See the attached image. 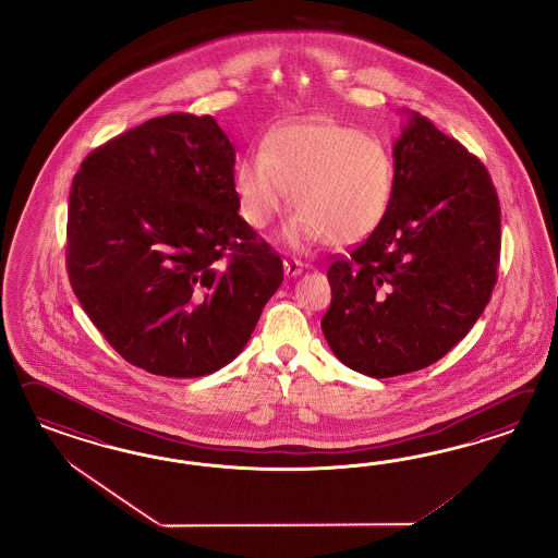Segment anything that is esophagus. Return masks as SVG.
Here are the masks:
<instances>
[{
    "label": "esophagus",
    "mask_w": 558,
    "mask_h": 558,
    "mask_svg": "<svg viewBox=\"0 0 558 558\" xmlns=\"http://www.w3.org/2000/svg\"><path fill=\"white\" fill-rule=\"evenodd\" d=\"M304 271L303 262H296V259H290V262H284V274H287L288 278H294V276H301Z\"/></svg>",
    "instance_id": "obj_1"
}]
</instances>
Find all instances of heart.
<instances>
[{
    "label": "heart",
    "instance_id": "1",
    "mask_svg": "<svg viewBox=\"0 0 558 558\" xmlns=\"http://www.w3.org/2000/svg\"><path fill=\"white\" fill-rule=\"evenodd\" d=\"M392 161L372 136L336 120L284 124L266 136L262 153L235 166L241 217L266 229L287 206L299 208L282 239L292 250L322 243L352 245L372 235L389 210Z\"/></svg>",
    "mask_w": 558,
    "mask_h": 558
}]
</instances>
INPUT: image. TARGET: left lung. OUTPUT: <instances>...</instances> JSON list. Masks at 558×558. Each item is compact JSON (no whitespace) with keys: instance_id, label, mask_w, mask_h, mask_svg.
I'll return each mask as SVG.
<instances>
[{"instance_id":"1","label":"left lung","mask_w":558,"mask_h":558,"mask_svg":"<svg viewBox=\"0 0 558 558\" xmlns=\"http://www.w3.org/2000/svg\"><path fill=\"white\" fill-rule=\"evenodd\" d=\"M392 145L378 229L327 271L323 336L372 378L422 371L473 329L497 282L501 210L489 171L420 112Z\"/></svg>"}]
</instances>
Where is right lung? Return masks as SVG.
<instances>
[{
  "instance_id": "1",
  "label": "right lung",
  "mask_w": 558,
  "mask_h": 558,
  "mask_svg": "<svg viewBox=\"0 0 558 558\" xmlns=\"http://www.w3.org/2000/svg\"><path fill=\"white\" fill-rule=\"evenodd\" d=\"M235 149L213 117L147 120L89 153L69 194L68 271L126 362L169 378L235 360L284 280L239 217Z\"/></svg>"
}]
</instances>
